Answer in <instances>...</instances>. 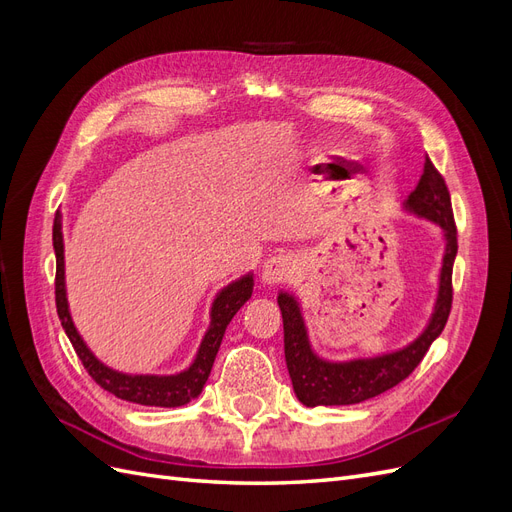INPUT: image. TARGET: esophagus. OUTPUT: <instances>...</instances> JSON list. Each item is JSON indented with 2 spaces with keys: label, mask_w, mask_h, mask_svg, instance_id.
Segmentation results:
<instances>
[{
  "label": "esophagus",
  "mask_w": 512,
  "mask_h": 512,
  "mask_svg": "<svg viewBox=\"0 0 512 512\" xmlns=\"http://www.w3.org/2000/svg\"><path fill=\"white\" fill-rule=\"evenodd\" d=\"M294 273V262L288 256H271L269 260H265L262 265V282L267 286H277L286 282L288 277H292Z\"/></svg>",
  "instance_id": "1"
}]
</instances>
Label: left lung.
<instances>
[{"label":"left lung","instance_id":"obj_1","mask_svg":"<svg viewBox=\"0 0 512 512\" xmlns=\"http://www.w3.org/2000/svg\"><path fill=\"white\" fill-rule=\"evenodd\" d=\"M401 209L416 218L436 224L442 232L444 252L440 262L438 290L429 320L410 344L374 356H354L346 361H331L320 356L307 333L303 307L297 294L280 290L277 305L284 318V354L292 389L307 408L316 406H352L393 389L406 380L414 367L423 361L451 314L453 301V265L457 256V230L453 222L451 194L429 158L425 160L423 177L414 192L401 203Z\"/></svg>","mask_w":512,"mask_h":512}]
</instances>
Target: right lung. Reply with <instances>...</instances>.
<instances>
[{"label": "right lung", "instance_id": "1", "mask_svg": "<svg viewBox=\"0 0 512 512\" xmlns=\"http://www.w3.org/2000/svg\"><path fill=\"white\" fill-rule=\"evenodd\" d=\"M53 250L57 258V275H55V303L57 314L61 320L68 339L72 342L76 354L83 361L89 376L94 378L104 391L113 393L119 399L132 401L141 406H156V408H179L190 404L203 393V386L211 374L215 354L220 350L222 337L230 320L235 318L239 309L250 301L254 292V271L237 277L235 282L224 286L211 303L209 309V327L200 339L194 361L177 371V374H126L102 363L98 356L91 352L85 344L79 329L72 320L70 305H68V290H66V260H64V232H61V213H55L53 222Z\"/></svg>", "mask_w": 512, "mask_h": 512}]
</instances>
